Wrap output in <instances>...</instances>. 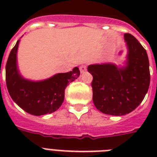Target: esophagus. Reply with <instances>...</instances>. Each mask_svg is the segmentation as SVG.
<instances>
[{"label":"esophagus","mask_w":157,"mask_h":157,"mask_svg":"<svg viewBox=\"0 0 157 157\" xmlns=\"http://www.w3.org/2000/svg\"><path fill=\"white\" fill-rule=\"evenodd\" d=\"M86 71V65H81V66L80 67V71H81V73H84Z\"/></svg>","instance_id":"obj_1"}]
</instances>
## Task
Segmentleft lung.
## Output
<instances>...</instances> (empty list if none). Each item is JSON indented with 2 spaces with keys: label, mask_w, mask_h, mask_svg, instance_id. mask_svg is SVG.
Listing matches in <instances>:
<instances>
[{
  "label": "left lung",
  "mask_w": 157,
  "mask_h": 157,
  "mask_svg": "<svg viewBox=\"0 0 157 157\" xmlns=\"http://www.w3.org/2000/svg\"><path fill=\"white\" fill-rule=\"evenodd\" d=\"M127 53L121 64L89 65L93 76V102L104 114L124 116L144 100L150 85L149 60L146 50L134 36L124 35Z\"/></svg>",
  "instance_id": "1"
}]
</instances>
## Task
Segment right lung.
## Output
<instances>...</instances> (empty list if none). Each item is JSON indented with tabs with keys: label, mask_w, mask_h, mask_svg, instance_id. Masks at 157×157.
I'll return each instance as SVG.
<instances>
[{
	"label": "right lung",
	"mask_w": 157,
	"mask_h": 157,
	"mask_svg": "<svg viewBox=\"0 0 157 157\" xmlns=\"http://www.w3.org/2000/svg\"><path fill=\"white\" fill-rule=\"evenodd\" d=\"M20 40L10 51L6 66V86L13 101L26 112L33 116L50 114L61 107L64 91L70 82L80 76L77 67L67 73H57L49 78L33 81L21 74L17 54Z\"/></svg>",
	"instance_id": "add662e5"
}]
</instances>
